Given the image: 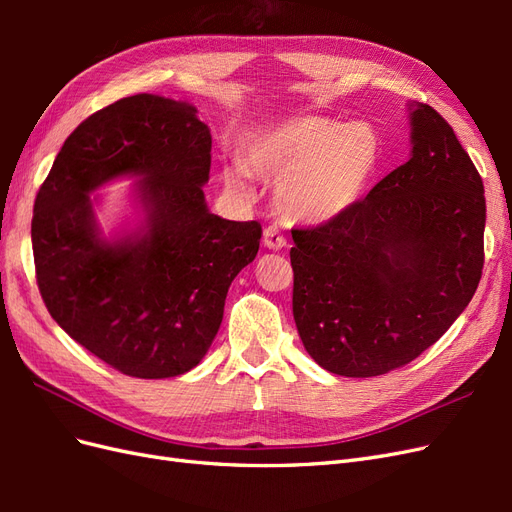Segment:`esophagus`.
Here are the masks:
<instances>
[{
    "mask_svg": "<svg viewBox=\"0 0 512 512\" xmlns=\"http://www.w3.org/2000/svg\"><path fill=\"white\" fill-rule=\"evenodd\" d=\"M262 243H265L269 250H282V247H286V237L277 226H269L262 232Z\"/></svg>",
    "mask_w": 512,
    "mask_h": 512,
    "instance_id": "esophagus-1",
    "label": "esophagus"
}]
</instances>
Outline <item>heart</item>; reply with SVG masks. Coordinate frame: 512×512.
<instances>
[{
  "label": "heart",
  "mask_w": 512,
  "mask_h": 512,
  "mask_svg": "<svg viewBox=\"0 0 512 512\" xmlns=\"http://www.w3.org/2000/svg\"><path fill=\"white\" fill-rule=\"evenodd\" d=\"M378 162L380 138L369 123L297 115L256 132L243 170L228 168L224 179L237 192H250L245 172L277 181L275 205L288 220L324 224L359 203Z\"/></svg>",
  "instance_id": "heart-1"
}]
</instances>
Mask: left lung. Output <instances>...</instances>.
<instances>
[{"mask_svg": "<svg viewBox=\"0 0 512 512\" xmlns=\"http://www.w3.org/2000/svg\"><path fill=\"white\" fill-rule=\"evenodd\" d=\"M408 111L410 160L339 218L292 230L294 322L307 354L337 376L414 361L483 273V179L442 115L418 102Z\"/></svg>", "mask_w": 512, "mask_h": 512, "instance_id": "1", "label": "left lung"}]
</instances>
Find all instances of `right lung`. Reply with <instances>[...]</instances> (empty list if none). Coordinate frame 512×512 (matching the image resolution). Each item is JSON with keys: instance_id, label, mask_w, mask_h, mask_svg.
Returning a JSON list of instances; mask_svg holds the SVG:
<instances>
[{"instance_id": "add662e5", "label": "right lung", "mask_w": 512, "mask_h": 512, "mask_svg": "<svg viewBox=\"0 0 512 512\" xmlns=\"http://www.w3.org/2000/svg\"><path fill=\"white\" fill-rule=\"evenodd\" d=\"M211 130L196 106L156 94L87 117L57 153L34 205L38 288L76 344L132 378H175L209 352L237 273L258 254V222L209 211ZM136 178L135 218L106 238L99 197Z\"/></svg>"}]
</instances>
